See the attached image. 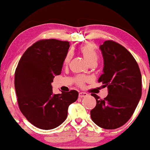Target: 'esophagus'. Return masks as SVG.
<instances>
[{"label":"esophagus","instance_id":"obj_1","mask_svg":"<svg viewBox=\"0 0 150 150\" xmlns=\"http://www.w3.org/2000/svg\"><path fill=\"white\" fill-rule=\"evenodd\" d=\"M88 95L87 93H85V92H80L79 94V98H84V97H86Z\"/></svg>","mask_w":150,"mask_h":150}]
</instances>
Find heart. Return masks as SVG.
Wrapping results in <instances>:
<instances>
[{
    "label": "heart",
    "instance_id": "1",
    "mask_svg": "<svg viewBox=\"0 0 150 150\" xmlns=\"http://www.w3.org/2000/svg\"><path fill=\"white\" fill-rule=\"evenodd\" d=\"M81 54H83L84 59L87 61L88 63L92 62L93 61H97L98 59V54L95 49H94L93 46L91 44H88L83 45V46L81 47ZM71 53L70 52H67V54L65 56L64 59V63L65 64H67L71 60ZM88 79L87 77L85 76H78L76 78V83L79 85L83 86L86 82L87 81Z\"/></svg>",
    "mask_w": 150,
    "mask_h": 150
}]
</instances>
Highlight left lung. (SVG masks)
Listing matches in <instances>:
<instances>
[{"label":"left lung","mask_w":150,"mask_h":150,"mask_svg":"<svg viewBox=\"0 0 150 150\" xmlns=\"http://www.w3.org/2000/svg\"><path fill=\"white\" fill-rule=\"evenodd\" d=\"M104 58L103 74L98 82L107 87L108 94L103 100L92 93L96 100L91 118L100 128L112 130L130 120L142 93L141 74L132 54L122 45L107 40L100 46Z\"/></svg>","instance_id":"left-lung-1"}]
</instances>
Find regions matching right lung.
Returning <instances> with one entry per match:
<instances>
[{
    "instance_id": "1",
    "label": "right lung",
    "mask_w": 150,
    "mask_h": 150,
    "mask_svg": "<svg viewBox=\"0 0 150 150\" xmlns=\"http://www.w3.org/2000/svg\"><path fill=\"white\" fill-rule=\"evenodd\" d=\"M69 43L55 39L41 40L28 48L15 71V89L20 111L28 122L42 130L62 124L79 93L71 90L53 94L51 83L61 72Z\"/></svg>"
}]
</instances>
